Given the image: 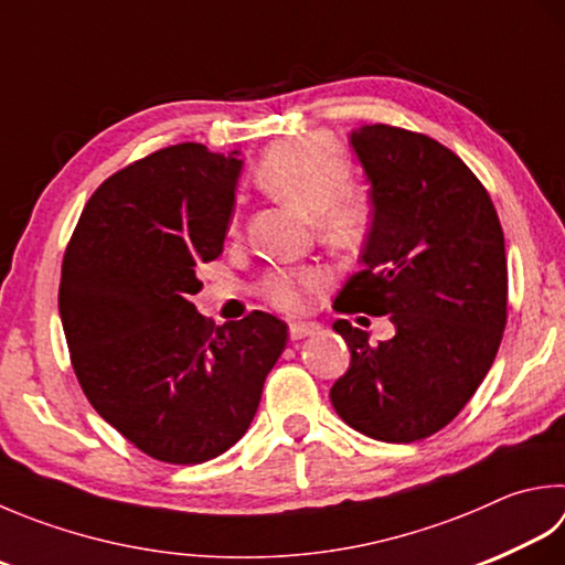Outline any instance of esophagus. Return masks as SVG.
Returning <instances> with one entry per match:
<instances>
[{"label":"esophagus","instance_id":"esophagus-1","mask_svg":"<svg viewBox=\"0 0 565 565\" xmlns=\"http://www.w3.org/2000/svg\"><path fill=\"white\" fill-rule=\"evenodd\" d=\"M319 332V324L317 322H292L290 324V339H305V337H312Z\"/></svg>","mask_w":565,"mask_h":565}]
</instances>
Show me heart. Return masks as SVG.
I'll return each mask as SVG.
<instances>
[{
    "label": "heart",
    "mask_w": 565,
    "mask_h": 565,
    "mask_svg": "<svg viewBox=\"0 0 565 565\" xmlns=\"http://www.w3.org/2000/svg\"><path fill=\"white\" fill-rule=\"evenodd\" d=\"M260 184L312 216L319 238L334 248H354L366 236L369 204L351 189V164L322 135H307L275 145L258 167ZM238 214L233 216L236 226ZM324 273L297 268L270 273L263 295L285 312H300L310 295L324 287Z\"/></svg>",
    "instance_id": "heart-1"
}]
</instances>
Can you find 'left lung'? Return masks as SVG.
<instances>
[{
  "instance_id": "1",
  "label": "left lung",
  "mask_w": 565,
  "mask_h": 565,
  "mask_svg": "<svg viewBox=\"0 0 565 565\" xmlns=\"http://www.w3.org/2000/svg\"><path fill=\"white\" fill-rule=\"evenodd\" d=\"M349 142L374 211L361 270L334 310L388 315L396 334L369 344L364 329L337 319L351 361L329 398L369 438L415 443L465 408L497 356L507 324L504 233L487 189L448 147L391 125L356 127Z\"/></svg>"
}]
</instances>
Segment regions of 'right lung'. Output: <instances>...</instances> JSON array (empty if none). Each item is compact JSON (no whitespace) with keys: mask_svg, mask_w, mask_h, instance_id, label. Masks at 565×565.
Instances as JSON below:
<instances>
[{"mask_svg":"<svg viewBox=\"0 0 565 565\" xmlns=\"http://www.w3.org/2000/svg\"><path fill=\"white\" fill-rule=\"evenodd\" d=\"M238 152L182 142L95 189L63 255L58 312L90 406L154 460L199 465L248 430L287 344L268 312L211 327L191 295L223 253Z\"/></svg>","mask_w":565,"mask_h":565,"instance_id":"obj_1","label":"right lung"}]
</instances>
